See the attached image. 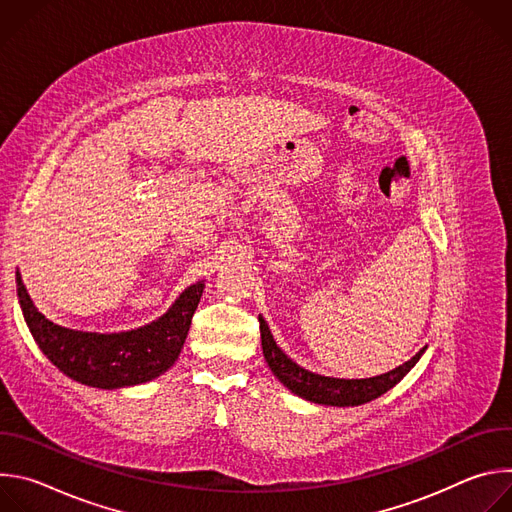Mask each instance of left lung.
<instances>
[{"instance_id":"obj_1","label":"left lung","mask_w":512,"mask_h":512,"mask_svg":"<svg viewBox=\"0 0 512 512\" xmlns=\"http://www.w3.org/2000/svg\"><path fill=\"white\" fill-rule=\"evenodd\" d=\"M259 328H261V346L263 356L269 364L271 373L291 391L294 395L320 403V405H334V407H354L369 403L389 389H393L413 367L427 346H423L411 360L403 362L401 367L379 375L371 379H334L316 375L312 371H306L300 364L291 360L273 340L269 326L265 324L263 316H259Z\"/></svg>"}]
</instances>
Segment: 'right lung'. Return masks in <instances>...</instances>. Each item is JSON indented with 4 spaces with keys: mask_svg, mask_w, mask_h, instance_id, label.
<instances>
[{
    "mask_svg": "<svg viewBox=\"0 0 512 512\" xmlns=\"http://www.w3.org/2000/svg\"><path fill=\"white\" fill-rule=\"evenodd\" d=\"M24 320L48 360L66 377L89 387L121 389L148 383L178 360L204 281L184 289L172 308L148 326L129 332L99 334L58 326L38 312L16 271Z\"/></svg>",
    "mask_w": 512,
    "mask_h": 512,
    "instance_id": "1",
    "label": "right lung"
}]
</instances>
